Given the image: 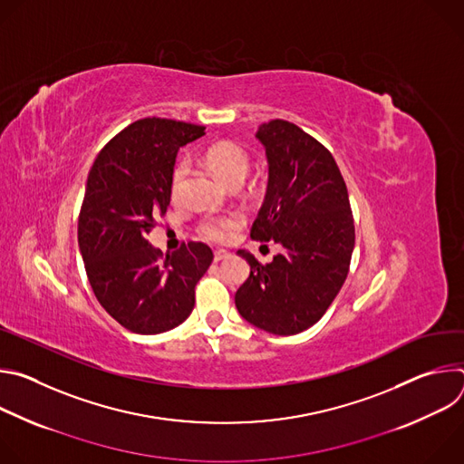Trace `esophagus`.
I'll list each match as a JSON object with an SVG mask.
<instances>
[{
	"instance_id": "1",
	"label": "esophagus",
	"mask_w": 464,
	"mask_h": 464,
	"mask_svg": "<svg viewBox=\"0 0 464 464\" xmlns=\"http://www.w3.org/2000/svg\"><path fill=\"white\" fill-rule=\"evenodd\" d=\"M226 256H229V253H227L226 249H218V251H215V262H220V260H224Z\"/></svg>"
}]
</instances>
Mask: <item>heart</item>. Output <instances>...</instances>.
I'll use <instances>...</instances> for the list:
<instances>
[{
    "label": "heart",
    "instance_id": "heart-1",
    "mask_svg": "<svg viewBox=\"0 0 464 464\" xmlns=\"http://www.w3.org/2000/svg\"><path fill=\"white\" fill-rule=\"evenodd\" d=\"M202 160L227 185H242L249 172V165H251L247 152L235 143H215L209 149H206V152L202 154ZM187 174H188V161L185 158H181L174 165L172 176H170L172 196L181 194V190L185 187ZM238 226H240V218H237V217L208 218L202 224V233L206 238L224 242V240L231 238V235L237 231Z\"/></svg>",
    "mask_w": 464,
    "mask_h": 464
}]
</instances>
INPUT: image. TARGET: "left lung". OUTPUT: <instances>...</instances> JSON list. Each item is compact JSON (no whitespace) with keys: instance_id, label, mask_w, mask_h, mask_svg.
Wrapping results in <instances>:
<instances>
[{"instance_id":"left-lung-1","label":"left lung","mask_w":464,"mask_h":464,"mask_svg":"<svg viewBox=\"0 0 464 464\" xmlns=\"http://www.w3.org/2000/svg\"><path fill=\"white\" fill-rule=\"evenodd\" d=\"M255 138L266 150L268 188L249 237L283 251L266 266L237 251L249 277L235 304L256 328L292 336L321 319L347 279L354 249L349 192L333 154L294 122H264Z\"/></svg>"}]
</instances>
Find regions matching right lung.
Here are the masks:
<instances>
[{"mask_svg":"<svg viewBox=\"0 0 464 464\" xmlns=\"http://www.w3.org/2000/svg\"><path fill=\"white\" fill-rule=\"evenodd\" d=\"M204 126L149 117L131 122L99 152L88 174L79 246L97 301L130 333L161 334L194 308V286L213 262L202 242L163 255L147 237L170 204L181 147Z\"/></svg>","mask_w":464,"mask_h":464,"instance_id":"add662e5","label":"right lung"}]
</instances>
